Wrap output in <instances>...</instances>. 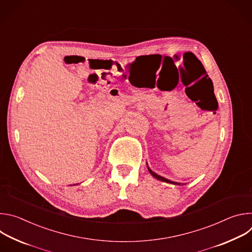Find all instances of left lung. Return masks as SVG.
<instances>
[{
  "instance_id": "1",
  "label": "left lung",
  "mask_w": 252,
  "mask_h": 252,
  "mask_svg": "<svg viewBox=\"0 0 252 252\" xmlns=\"http://www.w3.org/2000/svg\"><path fill=\"white\" fill-rule=\"evenodd\" d=\"M148 168H149V170H150L151 174H152L153 176H155L157 179H158V181H161V182H164V183H167V184H172V185H181V184H177V183H174V182L168 181V179H166V178H164V177H162V176H160V175L157 174L156 172H154L150 167H148Z\"/></svg>"
}]
</instances>
